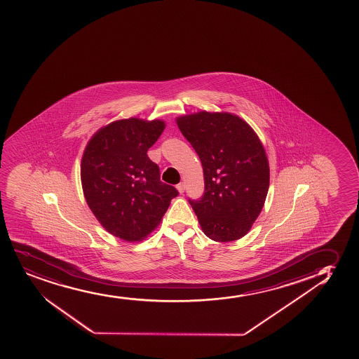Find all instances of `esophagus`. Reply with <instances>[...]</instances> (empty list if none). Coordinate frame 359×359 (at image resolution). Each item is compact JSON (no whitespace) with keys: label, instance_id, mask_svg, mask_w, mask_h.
Wrapping results in <instances>:
<instances>
[{"label":"esophagus","instance_id":"esophagus-1","mask_svg":"<svg viewBox=\"0 0 359 359\" xmlns=\"http://www.w3.org/2000/svg\"><path fill=\"white\" fill-rule=\"evenodd\" d=\"M177 192H179V194H184V192H185V185H184V184H182V182H180V184H177Z\"/></svg>","mask_w":359,"mask_h":359}]
</instances>
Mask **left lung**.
<instances>
[{
    "label": "left lung",
    "mask_w": 359,
    "mask_h": 359,
    "mask_svg": "<svg viewBox=\"0 0 359 359\" xmlns=\"http://www.w3.org/2000/svg\"><path fill=\"white\" fill-rule=\"evenodd\" d=\"M177 124L202 162L205 192L189 202L203 233L217 242L243 238L262 212L270 186L260 138L229 112L184 114Z\"/></svg>",
    "instance_id": "1"
}]
</instances>
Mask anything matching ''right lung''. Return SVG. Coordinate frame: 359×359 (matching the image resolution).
Listing matches in <instances>:
<instances>
[{"mask_svg":"<svg viewBox=\"0 0 359 359\" xmlns=\"http://www.w3.org/2000/svg\"><path fill=\"white\" fill-rule=\"evenodd\" d=\"M165 128L161 119H119L97 130L86 145L81 160L86 202L101 226L124 241L144 240L177 196L147 155Z\"/></svg>","mask_w":359,"mask_h":359,"instance_id":"obj_1","label":"right lung"}]
</instances>
